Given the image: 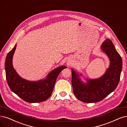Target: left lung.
<instances>
[{
    "instance_id": "8db88e82",
    "label": "left lung",
    "mask_w": 127,
    "mask_h": 127,
    "mask_svg": "<svg viewBox=\"0 0 127 127\" xmlns=\"http://www.w3.org/2000/svg\"><path fill=\"white\" fill-rule=\"evenodd\" d=\"M101 50L110 60V65L104 75L97 79H87L84 83L80 76L72 69L73 93L79 100L86 103L100 101L115 91L119 82L123 61L112 41L107 39L103 42Z\"/></svg>"
}]
</instances>
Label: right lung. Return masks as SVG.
<instances>
[{
  "label": "right lung",
  "mask_w": 127,
  "mask_h": 127,
  "mask_svg": "<svg viewBox=\"0 0 127 127\" xmlns=\"http://www.w3.org/2000/svg\"><path fill=\"white\" fill-rule=\"evenodd\" d=\"M16 45L7 54L4 65L6 79L9 88L12 92L28 102L45 101L51 96L60 73L66 67L62 66L55 68L47 75L45 79L36 82L27 81L19 75L13 67L12 58Z\"/></svg>",
  "instance_id": "1"
}]
</instances>
